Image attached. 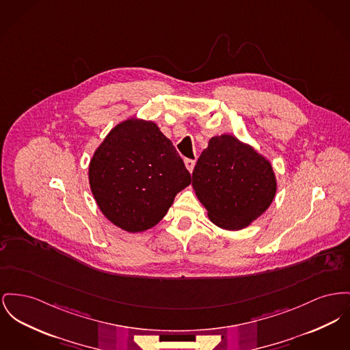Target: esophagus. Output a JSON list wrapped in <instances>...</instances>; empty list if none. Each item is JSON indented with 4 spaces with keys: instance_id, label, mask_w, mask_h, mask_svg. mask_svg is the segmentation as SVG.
<instances>
[{
    "instance_id": "34e87169",
    "label": "esophagus",
    "mask_w": 350,
    "mask_h": 350,
    "mask_svg": "<svg viewBox=\"0 0 350 350\" xmlns=\"http://www.w3.org/2000/svg\"><path fill=\"white\" fill-rule=\"evenodd\" d=\"M194 165H196V160H190V159H186L185 160V166L186 169L191 173L193 172V169H194Z\"/></svg>"
}]
</instances>
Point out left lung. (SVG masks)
<instances>
[{"label": "left lung", "mask_w": 350, "mask_h": 350, "mask_svg": "<svg viewBox=\"0 0 350 350\" xmlns=\"http://www.w3.org/2000/svg\"><path fill=\"white\" fill-rule=\"evenodd\" d=\"M193 189L208 219L225 230H242L259 218L276 194L272 165L235 136L208 140L193 170Z\"/></svg>", "instance_id": "left-lung-1"}]
</instances>
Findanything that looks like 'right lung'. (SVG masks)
<instances>
[{
	"label": "right lung",
	"mask_w": 350,
	"mask_h": 350,
	"mask_svg": "<svg viewBox=\"0 0 350 350\" xmlns=\"http://www.w3.org/2000/svg\"><path fill=\"white\" fill-rule=\"evenodd\" d=\"M105 218L128 232L156 226L191 177L157 124L131 118L109 131L88 167Z\"/></svg>",
	"instance_id": "add662e5"
}]
</instances>
